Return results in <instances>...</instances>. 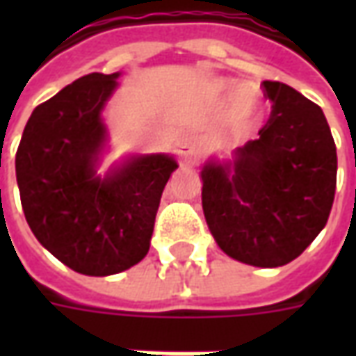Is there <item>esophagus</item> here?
I'll return each mask as SVG.
<instances>
[{
  "label": "esophagus",
  "mask_w": 356,
  "mask_h": 356,
  "mask_svg": "<svg viewBox=\"0 0 356 356\" xmlns=\"http://www.w3.org/2000/svg\"><path fill=\"white\" fill-rule=\"evenodd\" d=\"M179 148V156H181V160L186 165H193L198 160V148H196V140L193 137H185V139H181V143L177 145Z\"/></svg>",
  "instance_id": "obj_1"
}]
</instances>
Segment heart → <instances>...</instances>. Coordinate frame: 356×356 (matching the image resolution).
I'll return each instance as SVG.
<instances>
[{
	"mask_svg": "<svg viewBox=\"0 0 356 356\" xmlns=\"http://www.w3.org/2000/svg\"><path fill=\"white\" fill-rule=\"evenodd\" d=\"M259 108V99L252 88L242 86L232 93L229 106H227V120L232 125H242L250 122Z\"/></svg>",
	"mask_w": 356,
	"mask_h": 356,
	"instance_id": "heart-1",
	"label": "heart"
}]
</instances>
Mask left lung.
<instances>
[{
    "mask_svg": "<svg viewBox=\"0 0 356 356\" xmlns=\"http://www.w3.org/2000/svg\"><path fill=\"white\" fill-rule=\"evenodd\" d=\"M263 89L273 110L259 139L202 165V208L225 254L273 268L293 261L324 229L337 154L318 104L280 81Z\"/></svg>",
    "mask_w": 356,
    "mask_h": 356,
    "instance_id": "left-lung-1",
    "label": "left lung"
}]
</instances>
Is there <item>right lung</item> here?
I'll list each match as a JSON object with an SVG mask.
<instances>
[{"label": "right lung", "instance_id": "1", "mask_svg": "<svg viewBox=\"0 0 356 356\" xmlns=\"http://www.w3.org/2000/svg\"><path fill=\"white\" fill-rule=\"evenodd\" d=\"M120 76L88 74L35 106L15 158L34 236L88 276L116 275L148 254L163 186L177 170L171 154H131L99 173L108 148L102 112Z\"/></svg>", "mask_w": 356, "mask_h": 356}]
</instances>
